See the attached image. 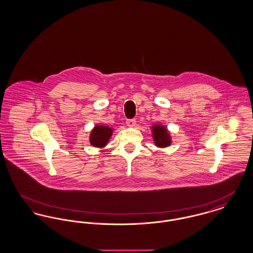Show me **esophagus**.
<instances>
[{"label": "esophagus", "instance_id": "esophagus-1", "mask_svg": "<svg viewBox=\"0 0 253 253\" xmlns=\"http://www.w3.org/2000/svg\"><path fill=\"white\" fill-rule=\"evenodd\" d=\"M135 120H127L126 121V124H127V126H129V127H133V126H135Z\"/></svg>", "mask_w": 253, "mask_h": 253}]
</instances>
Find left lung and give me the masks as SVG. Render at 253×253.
I'll return each instance as SVG.
<instances>
[{"mask_svg": "<svg viewBox=\"0 0 253 253\" xmlns=\"http://www.w3.org/2000/svg\"><path fill=\"white\" fill-rule=\"evenodd\" d=\"M152 131H153V137H154L155 144L157 145V147L164 148L170 145L171 143L170 135L167 128L164 125L155 124L152 126Z\"/></svg>", "mask_w": 253, "mask_h": 253, "instance_id": "left-lung-1", "label": "left lung"}]
</instances>
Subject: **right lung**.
Instances as JSON below:
<instances>
[{
    "label": "right lung",
    "instance_id": "obj_1",
    "mask_svg": "<svg viewBox=\"0 0 253 253\" xmlns=\"http://www.w3.org/2000/svg\"><path fill=\"white\" fill-rule=\"evenodd\" d=\"M113 129L104 125H96L90 133V143L96 148H102L108 143Z\"/></svg>",
    "mask_w": 253,
    "mask_h": 253
}]
</instances>
